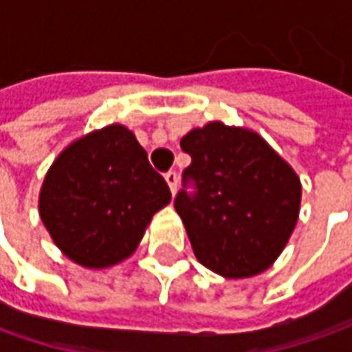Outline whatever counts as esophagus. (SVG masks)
<instances>
[{"label":"esophagus","instance_id":"obj_1","mask_svg":"<svg viewBox=\"0 0 352 352\" xmlns=\"http://www.w3.org/2000/svg\"><path fill=\"white\" fill-rule=\"evenodd\" d=\"M164 180H166V184H168L170 192L174 194V192H176V188H178V174H176L174 170H170V172L164 174Z\"/></svg>","mask_w":352,"mask_h":352}]
</instances>
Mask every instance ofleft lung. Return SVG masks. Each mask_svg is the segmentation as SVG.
<instances>
[{
  "mask_svg": "<svg viewBox=\"0 0 352 352\" xmlns=\"http://www.w3.org/2000/svg\"><path fill=\"white\" fill-rule=\"evenodd\" d=\"M180 146L192 164L174 208L196 258L225 278L261 274L296 227L300 178L261 135L221 121L192 129Z\"/></svg>",
  "mask_w": 352,
  "mask_h": 352,
  "instance_id": "1",
  "label": "left lung"
}]
</instances>
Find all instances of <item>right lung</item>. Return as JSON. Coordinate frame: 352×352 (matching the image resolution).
Returning a JSON list of instances; mask_svg holds the SVG:
<instances>
[{
  "mask_svg": "<svg viewBox=\"0 0 352 352\" xmlns=\"http://www.w3.org/2000/svg\"><path fill=\"white\" fill-rule=\"evenodd\" d=\"M170 199L168 184L148 164L135 135L109 125L68 144L52 162L38 213L70 261L107 268L133 254Z\"/></svg>",
  "mask_w": 352,
  "mask_h": 352,
  "instance_id": "add662e5",
  "label": "right lung"
}]
</instances>
